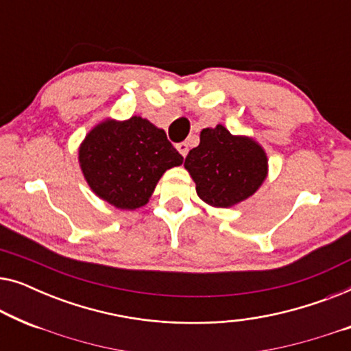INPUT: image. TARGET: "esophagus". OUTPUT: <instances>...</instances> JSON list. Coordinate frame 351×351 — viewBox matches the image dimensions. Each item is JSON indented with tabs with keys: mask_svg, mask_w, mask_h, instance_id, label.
Instances as JSON below:
<instances>
[{
	"mask_svg": "<svg viewBox=\"0 0 351 351\" xmlns=\"http://www.w3.org/2000/svg\"><path fill=\"white\" fill-rule=\"evenodd\" d=\"M177 150H179V153L182 156H186V153H189V145H186L185 142H180V143H177Z\"/></svg>",
	"mask_w": 351,
	"mask_h": 351,
	"instance_id": "obj_1",
	"label": "esophagus"
}]
</instances>
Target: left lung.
Returning <instances> with one entry per match:
<instances>
[{
	"instance_id": "left-lung-1",
	"label": "left lung",
	"mask_w": 351,
	"mask_h": 351,
	"mask_svg": "<svg viewBox=\"0 0 351 351\" xmlns=\"http://www.w3.org/2000/svg\"><path fill=\"white\" fill-rule=\"evenodd\" d=\"M196 193L214 208H230L257 191L267 177V155L249 137L232 136L222 124L201 131L199 145L185 158Z\"/></svg>"
}]
</instances>
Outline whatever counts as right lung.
<instances>
[{
  "label": "right lung",
  "mask_w": 351,
  "mask_h": 351,
  "mask_svg": "<svg viewBox=\"0 0 351 351\" xmlns=\"http://www.w3.org/2000/svg\"><path fill=\"white\" fill-rule=\"evenodd\" d=\"M182 161L166 132L141 117L107 119L80 147V165L89 186L118 209L147 204L161 176Z\"/></svg>",
  "instance_id": "1"
}]
</instances>
